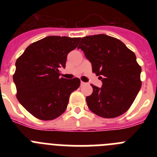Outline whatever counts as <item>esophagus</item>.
I'll list each match as a JSON object with an SVG mask.
<instances>
[{"instance_id":"obj_1","label":"esophagus","mask_w":157,"mask_h":157,"mask_svg":"<svg viewBox=\"0 0 157 157\" xmlns=\"http://www.w3.org/2000/svg\"><path fill=\"white\" fill-rule=\"evenodd\" d=\"M86 85V82H81V86Z\"/></svg>"}]
</instances>
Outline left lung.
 <instances>
[{
	"mask_svg": "<svg viewBox=\"0 0 157 157\" xmlns=\"http://www.w3.org/2000/svg\"><path fill=\"white\" fill-rule=\"evenodd\" d=\"M102 82L101 88L91 85L86 97L88 108L104 118H115L127 112L141 86V68L135 54L120 40L106 34L86 36L78 46Z\"/></svg>",
	"mask_w": 157,
	"mask_h": 157,
	"instance_id": "1",
	"label": "left lung"
}]
</instances>
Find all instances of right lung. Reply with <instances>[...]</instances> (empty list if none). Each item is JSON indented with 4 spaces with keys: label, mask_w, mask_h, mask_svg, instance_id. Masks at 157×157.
Masks as SVG:
<instances>
[{
    "label": "right lung",
    "mask_w": 157,
    "mask_h": 157,
    "mask_svg": "<svg viewBox=\"0 0 157 157\" xmlns=\"http://www.w3.org/2000/svg\"><path fill=\"white\" fill-rule=\"evenodd\" d=\"M80 37L48 36L29 45L16 62L13 81L17 99L30 114L52 120L66 110L69 97L80 86V79L60 78L67 54Z\"/></svg>",
    "instance_id": "right-lung-1"
}]
</instances>
